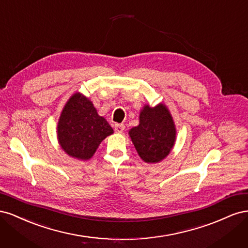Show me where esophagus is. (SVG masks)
I'll use <instances>...</instances> for the list:
<instances>
[{
	"mask_svg": "<svg viewBox=\"0 0 248 248\" xmlns=\"http://www.w3.org/2000/svg\"><path fill=\"white\" fill-rule=\"evenodd\" d=\"M124 129H125V126L123 124H116L115 125V131L117 133H123Z\"/></svg>",
	"mask_w": 248,
	"mask_h": 248,
	"instance_id": "34e87169",
	"label": "esophagus"
}]
</instances>
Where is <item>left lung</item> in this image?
I'll return each instance as SVG.
<instances>
[{"mask_svg": "<svg viewBox=\"0 0 248 248\" xmlns=\"http://www.w3.org/2000/svg\"><path fill=\"white\" fill-rule=\"evenodd\" d=\"M128 134L140 158L147 163H157L174 148L177 129L166 104H145L140 111L139 125L132 127Z\"/></svg>", "mask_w": 248, "mask_h": 248, "instance_id": "1", "label": "left lung"}]
</instances>
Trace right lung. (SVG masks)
<instances>
[{
	"instance_id": "obj_1",
	"label": "right lung",
	"mask_w": 248,
	"mask_h": 248,
	"mask_svg": "<svg viewBox=\"0 0 248 248\" xmlns=\"http://www.w3.org/2000/svg\"><path fill=\"white\" fill-rule=\"evenodd\" d=\"M112 133L107 120L80 92L67 100L57 125L60 147L70 157L84 161L91 159L101 141Z\"/></svg>"
}]
</instances>
